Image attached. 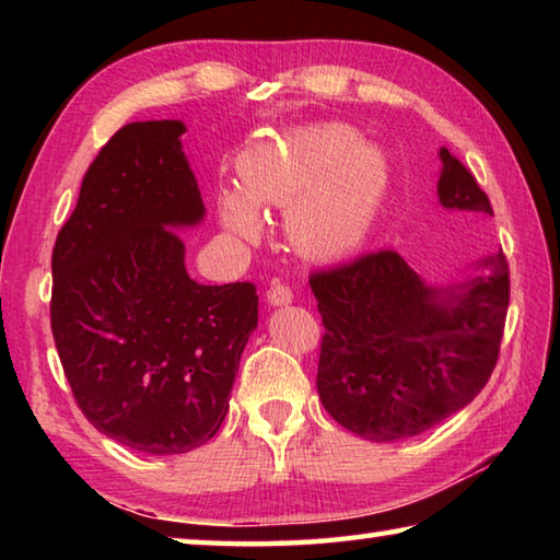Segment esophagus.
<instances>
[{
    "label": "esophagus",
    "mask_w": 560,
    "mask_h": 560,
    "mask_svg": "<svg viewBox=\"0 0 560 560\" xmlns=\"http://www.w3.org/2000/svg\"><path fill=\"white\" fill-rule=\"evenodd\" d=\"M267 301L271 303V306H289V303L293 301V293L289 287H283V283H271V289L267 291Z\"/></svg>",
    "instance_id": "esophagus-1"
}]
</instances>
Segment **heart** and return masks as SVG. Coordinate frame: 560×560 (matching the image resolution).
Listing matches in <instances>:
<instances>
[{
	"label": "heart",
	"mask_w": 560,
	"mask_h": 560,
	"mask_svg": "<svg viewBox=\"0 0 560 560\" xmlns=\"http://www.w3.org/2000/svg\"><path fill=\"white\" fill-rule=\"evenodd\" d=\"M242 189L220 195V222L234 240L264 236L259 205L287 210L299 252L338 259L373 232L393 183L385 150L346 122H316L279 132L244 150L236 163Z\"/></svg>",
	"instance_id": "1"
}]
</instances>
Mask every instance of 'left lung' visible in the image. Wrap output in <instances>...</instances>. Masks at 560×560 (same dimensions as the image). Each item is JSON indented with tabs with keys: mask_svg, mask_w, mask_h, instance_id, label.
<instances>
[{
	"mask_svg": "<svg viewBox=\"0 0 560 560\" xmlns=\"http://www.w3.org/2000/svg\"><path fill=\"white\" fill-rule=\"evenodd\" d=\"M444 210L494 217L489 197L440 148ZM447 287L428 283L395 252L365 254L308 279L324 318L316 387L326 412L371 442H397L467 407L499 358L509 308L504 254Z\"/></svg>",
	"mask_w": 560,
	"mask_h": 560,
	"instance_id": "obj_1",
	"label": "left lung"
}]
</instances>
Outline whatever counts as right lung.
<instances>
[{
  "label": "right lung",
  "instance_id": "1",
  "mask_svg": "<svg viewBox=\"0 0 560 560\" xmlns=\"http://www.w3.org/2000/svg\"><path fill=\"white\" fill-rule=\"evenodd\" d=\"M183 120L128 122L93 160L56 236L51 330L89 422L170 457L210 442L259 320L254 283L189 279L179 230L205 220Z\"/></svg>",
  "mask_w": 560,
  "mask_h": 560
}]
</instances>
